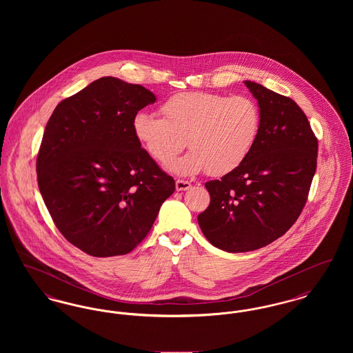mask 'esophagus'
Segmentation results:
<instances>
[{
  "mask_svg": "<svg viewBox=\"0 0 353 353\" xmlns=\"http://www.w3.org/2000/svg\"><path fill=\"white\" fill-rule=\"evenodd\" d=\"M192 188V184L189 181H185V180H177L176 181V190L181 192V190H188Z\"/></svg>",
  "mask_w": 353,
  "mask_h": 353,
  "instance_id": "34e87169",
  "label": "esophagus"
}]
</instances>
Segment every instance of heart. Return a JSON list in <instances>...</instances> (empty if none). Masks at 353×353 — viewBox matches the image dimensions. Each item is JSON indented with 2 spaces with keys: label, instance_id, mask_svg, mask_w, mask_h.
Segmentation results:
<instances>
[{
  "label": "heart",
  "instance_id": "obj_1",
  "mask_svg": "<svg viewBox=\"0 0 353 353\" xmlns=\"http://www.w3.org/2000/svg\"><path fill=\"white\" fill-rule=\"evenodd\" d=\"M161 114H136L132 131L160 164L170 163L188 144L192 151L169 165L180 176L233 172L250 154L261 128L259 108L248 97L181 92L163 103Z\"/></svg>",
  "mask_w": 353,
  "mask_h": 353
}]
</instances>
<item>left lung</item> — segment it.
Wrapping results in <instances>:
<instances>
[{"instance_id": "left-lung-1", "label": "left lung", "mask_w": 353, "mask_h": 353, "mask_svg": "<svg viewBox=\"0 0 353 353\" xmlns=\"http://www.w3.org/2000/svg\"><path fill=\"white\" fill-rule=\"evenodd\" d=\"M245 84L258 101L259 134L238 168L205 184L210 203L197 219L206 239L228 252L256 250L285 234L302 213L318 159L302 108L262 84Z\"/></svg>"}]
</instances>
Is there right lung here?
<instances>
[{
	"instance_id": "right-lung-1",
	"label": "right lung",
	"mask_w": 353,
	"mask_h": 353,
	"mask_svg": "<svg viewBox=\"0 0 353 353\" xmlns=\"http://www.w3.org/2000/svg\"><path fill=\"white\" fill-rule=\"evenodd\" d=\"M154 101L140 84L103 77L61 101L46 124L38 188L58 230L88 255L132 252L174 192L132 131L134 115Z\"/></svg>"
}]
</instances>
